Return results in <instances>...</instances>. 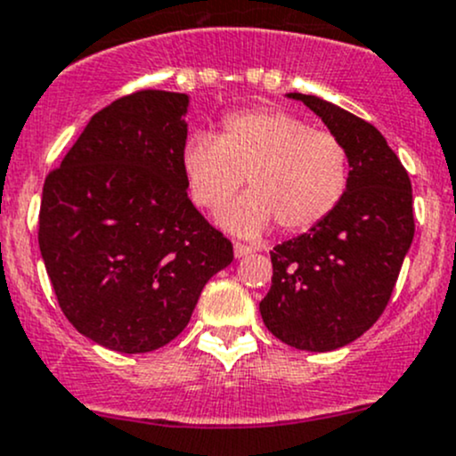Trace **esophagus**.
Masks as SVG:
<instances>
[{"label": "esophagus", "instance_id": "1", "mask_svg": "<svg viewBox=\"0 0 456 456\" xmlns=\"http://www.w3.org/2000/svg\"><path fill=\"white\" fill-rule=\"evenodd\" d=\"M253 248L251 247H247V244H242V242H236L233 244V253H236V257H244V256H248V253H251Z\"/></svg>", "mask_w": 456, "mask_h": 456}]
</instances>
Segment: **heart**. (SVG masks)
Here are the masks:
<instances>
[{
    "label": "heart",
    "mask_w": 456,
    "mask_h": 456,
    "mask_svg": "<svg viewBox=\"0 0 456 456\" xmlns=\"http://www.w3.org/2000/svg\"><path fill=\"white\" fill-rule=\"evenodd\" d=\"M191 199L220 209L247 176L248 194L220 214L238 236L265 233L275 220L281 232H304L328 218L349 181V157L330 131L281 109H248L229 115L218 137L199 133L183 151Z\"/></svg>",
    "instance_id": "heart-1"
}]
</instances>
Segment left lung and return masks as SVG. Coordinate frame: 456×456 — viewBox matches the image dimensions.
<instances>
[{
	"instance_id": "left-lung-1",
	"label": "left lung",
	"mask_w": 456,
	"mask_h": 456,
	"mask_svg": "<svg viewBox=\"0 0 456 456\" xmlns=\"http://www.w3.org/2000/svg\"><path fill=\"white\" fill-rule=\"evenodd\" d=\"M343 142L349 181L319 224L271 251V290L260 314L295 349L332 352L356 341L385 313L415 233L404 166L376 126L323 98L289 94Z\"/></svg>"
}]
</instances>
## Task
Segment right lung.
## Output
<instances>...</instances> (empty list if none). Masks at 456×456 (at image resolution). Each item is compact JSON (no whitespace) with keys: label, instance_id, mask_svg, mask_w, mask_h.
Masks as SVG:
<instances>
[{"label":"right lung","instance_id":"add662e5","mask_svg":"<svg viewBox=\"0 0 456 456\" xmlns=\"http://www.w3.org/2000/svg\"><path fill=\"white\" fill-rule=\"evenodd\" d=\"M190 98L146 89L104 107L47 175L38 247L61 310L122 354L183 332L233 247L188 199Z\"/></svg>","mask_w":456,"mask_h":456}]
</instances>
